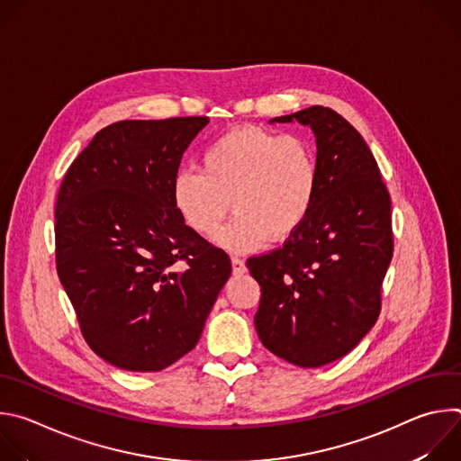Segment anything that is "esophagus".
I'll list each match as a JSON object with an SVG mask.
<instances>
[{
  "label": "esophagus",
  "mask_w": 461,
  "mask_h": 461,
  "mask_svg": "<svg viewBox=\"0 0 461 461\" xmlns=\"http://www.w3.org/2000/svg\"><path fill=\"white\" fill-rule=\"evenodd\" d=\"M231 268H233V274L239 276V274H244L248 268H246V262L240 258V257H231Z\"/></svg>",
  "instance_id": "34e87169"
}]
</instances>
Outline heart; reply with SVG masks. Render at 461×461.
Returning <instances> with one entry per match:
<instances>
[{"instance_id": "heart-1", "label": "heart", "mask_w": 461, "mask_h": 461, "mask_svg": "<svg viewBox=\"0 0 461 461\" xmlns=\"http://www.w3.org/2000/svg\"><path fill=\"white\" fill-rule=\"evenodd\" d=\"M317 182V158L306 139L244 125L206 148L203 171L175 175L171 199L184 224L206 237L221 228L233 204L237 215L217 242L246 253L294 235L313 206Z\"/></svg>"}]
</instances>
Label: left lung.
<instances>
[{
  "label": "left lung",
  "mask_w": 461,
  "mask_h": 461,
  "mask_svg": "<svg viewBox=\"0 0 461 461\" xmlns=\"http://www.w3.org/2000/svg\"><path fill=\"white\" fill-rule=\"evenodd\" d=\"M292 120L317 139L315 201L281 248L249 257L246 267L260 285L262 345L317 368L347 356L379 317L393 253L390 194L370 148L339 113L312 105L274 118Z\"/></svg>",
  "instance_id": "1"
}]
</instances>
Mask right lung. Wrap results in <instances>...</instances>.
<instances>
[{
  "instance_id": "obj_1",
  "label": "right lung",
  "mask_w": 461,
  "mask_h": 461,
  "mask_svg": "<svg viewBox=\"0 0 461 461\" xmlns=\"http://www.w3.org/2000/svg\"><path fill=\"white\" fill-rule=\"evenodd\" d=\"M208 116L100 129L56 199V270L87 345L107 363L158 372L199 343L231 274L224 249L187 228L171 184Z\"/></svg>"
}]
</instances>
